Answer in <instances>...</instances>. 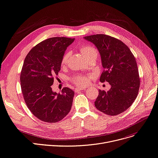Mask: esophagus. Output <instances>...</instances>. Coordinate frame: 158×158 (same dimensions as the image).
<instances>
[{
    "label": "esophagus",
    "instance_id": "34e87169",
    "mask_svg": "<svg viewBox=\"0 0 158 158\" xmlns=\"http://www.w3.org/2000/svg\"><path fill=\"white\" fill-rule=\"evenodd\" d=\"M86 87L79 86V87L75 88V90H74V91H75V92H79V91H81V90H85V89H86Z\"/></svg>",
    "mask_w": 158,
    "mask_h": 158
}]
</instances>
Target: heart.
I'll list each match as a JSON object with an SVG mask.
<instances>
[{
  "instance_id": "obj_1",
  "label": "heart",
  "mask_w": 158,
  "mask_h": 158,
  "mask_svg": "<svg viewBox=\"0 0 158 158\" xmlns=\"http://www.w3.org/2000/svg\"><path fill=\"white\" fill-rule=\"evenodd\" d=\"M80 51L81 53L83 54V56L85 57L86 59L88 58L92 57V56H97V52H96L95 49L94 47L89 46V45H84L80 48ZM70 53L69 52H65L62 58H61L60 60V65L62 66H65L68 61V59H69ZM89 76L88 75H84L81 74H76L73 75L72 77H71L70 80L72 81L73 83L76 84L77 85L80 86H84L86 85L88 83Z\"/></svg>"
}]
</instances>
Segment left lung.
I'll return each instance as SVG.
<instances>
[{
    "mask_svg": "<svg viewBox=\"0 0 158 158\" xmlns=\"http://www.w3.org/2000/svg\"><path fill=\"white\" fill-rule=\"evenodd\" d=\"M98 49L104 70L100 81L111 85L107 92L99 90L95 106L110 115L123 113L132 105L138 94L140 79L135 57L121 40L104 34L86 36Z\"/></svg>",
    "mask_w": 158,
    "mask_h": 158,
    "instance_id": "obj_1",
    "label": "left lung"
}]
</instances>
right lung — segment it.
<instances>
[{"mask_svg": "<svg viewBox=\"0 0 158 158\" xmlns=\"http://www.w3.org/2000/svg\"><path fill=\"white\" fill-rule=\"evenodd\" d=\"M74 39L52 37L40 42L27 54L20 72L24 101L31 112L47 123L62 120L70 111L74 92L64 87L53 92L52 85L60 70V60Z\"/></svg>", "mask_w": 158, "mask_h": 158, "instance_id": "obj_1", "label": "right lung"}]
</instances>
